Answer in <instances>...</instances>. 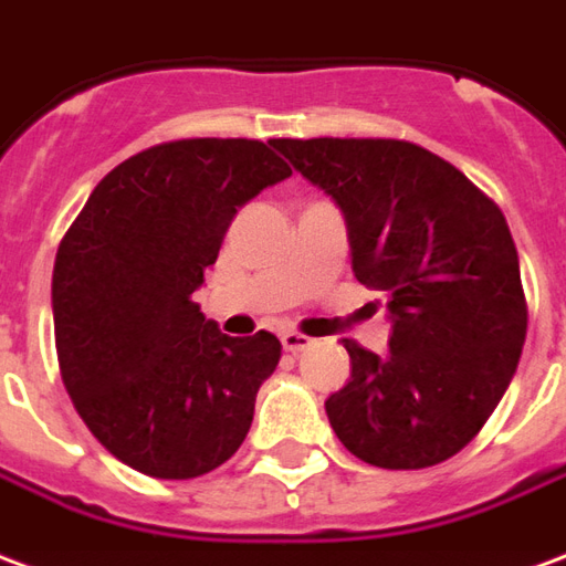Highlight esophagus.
Returning a JSON list of instances; mask_svg holds the SVG:
<instances>
[{
	"label": "esophagus",
	"instance_id": "1",
	"mask_svg": "<svg viewBox=\"0 0 566 566\" xmlns=\"http://www.w3.org/2000/svg\"><path fill=\"white\" fill-rule=\"evenodd\" d=\"M280 344H283V349L286 353H301V349H307V346L313 344L307 334H298V332H283V337H280Z\"/></svg>",
	"mask_w": 566,
	"mask_h": 566
}]
</instances>
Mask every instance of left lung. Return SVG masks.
Wrapping results in <instances>:
<instances>
[{"instance_id": "1", "label": "left lung", "mask_w": 566, "mask_h": 566, "mask_svg": "<svg viewBox=\"0 0 566 566\" xmlns=\"http://www.w3.org/2000/svg\"><path fill=\"white\" fill-rule=\"evenodd\" d=\"M340 208L358 283L389 292V353L344 340L353 374L325 401L374 468L440 464L480 434L525 346L518 253L501 208L455 165L386 138H277Z\"/></svg>"}]
</instances>
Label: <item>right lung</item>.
Listing matches in <instances>:
<instances>
[{
    "mask_svg": "<svg viewBox=\"0 0 566 566\" xmlns=\"http://www.w3.org/2000/svg\"><path fill=\"white\" fill-rule=\"evenodd\" d=\"M292 175L268 144H156L98 180L53 265L65 391L111 455L156 480L220 468L280 361L271 332L229 337L192 301L234 213Z\"/></svg>",
    "mask_w": 566,
    "mask_h": 566,
    "instance_id": "add662e5",
    "label": "right lung"
}]
</instances>
